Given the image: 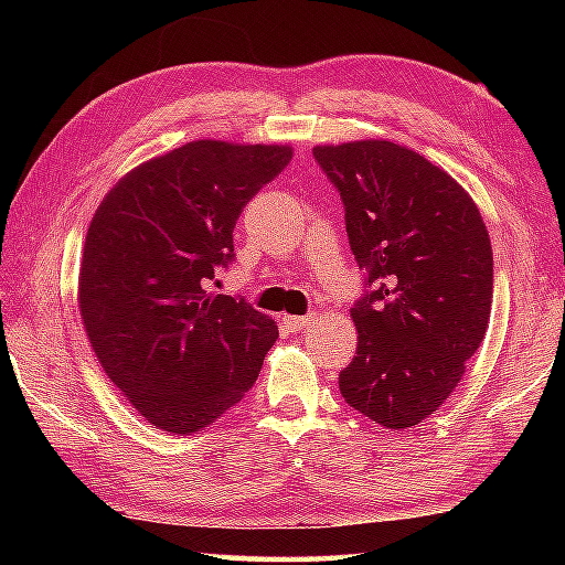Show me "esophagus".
<instances>
[{
	"label": "esophagus",
	"mask_w": 565,
	"mask_h": 565,
	"mask_svg": "<svg viewBox=\"0 0 565 565\" xmlns=\"http://www.w3.org/2000/svg\"><path fill=\"white\" fill-rule=\"evenodd\" d=\"M281 321L286 323V329L294 331V333H299V331H303V329H309V327H311L313 317H284Z\"/></svg>",
	"instance_id": "esophagus-1"
}]
</instances>
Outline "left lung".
Segmentation results:
<instances>
[{
	"label": "left lung",
	"mask_w": 565,
	"mask_h": 565,
	"mask_svg": "<svg viewBox=\"0 0 565 565\" xmlns=\"http://www.w3.org/2000/svg\"><path fill=\"white\" fill-rule=\"evenodd\" d=\"M313 159L341 194L353 259L366 271L341 396L381 426L411 428L451 396L486 337L489 232L458 181L394 141L327 145Z\"/></svg>",
	"instance_id": "1"
}]
</instances>
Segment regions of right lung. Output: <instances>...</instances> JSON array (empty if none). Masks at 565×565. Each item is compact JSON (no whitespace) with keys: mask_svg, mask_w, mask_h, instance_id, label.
I'll return each instance as SVG.
<instances>
[{"mask_svg":"<svg viewBox=\"0 0 565 565\" xmlns=\"http://www.w3.org/2000/svg\"><path fill=\"white\" fill-rule=\"evenodd\" d=\"M291 147L199 139L117 181L94 214L79 311L104 374L151 426L194 434L244 398L279 339L266 313L209 294L248 199Z\"/></svg>","mask_w":565,"mask_h":565,"instance_id":"1","label":"right lung"}]
</instances>
